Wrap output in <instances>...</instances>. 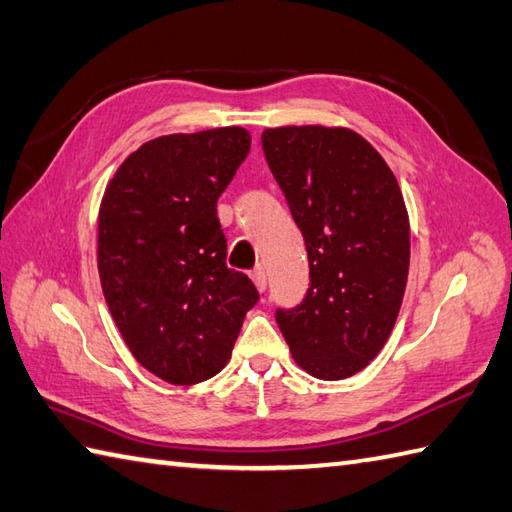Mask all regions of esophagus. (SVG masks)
<instances>
[{
  "label": "esophagus",
  "mask_w": 512,
  "mask_h": 512,
  "mask_svg": "<svg viewBox=\"0 0 512 512\" xmlns=\"http://www.w3.org/2000/svg\"><path fill=\"white\" fill-rule=\"evenodd\" d=\"M252 280H254V285H256V289L258 291H265L267 289V274H265V267H256L254 271H252Z\"/></svg>",
  "instance_id": "1"
}]
</instances>
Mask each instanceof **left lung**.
<instances>
[{"label":"left lung","mask_w":512,"mask_h":512,"mask_svg":"<svg viewBox=\"0 0 512 512\" xmlns=\"http://www.w3.org/2000/svg\"><path fill=\"white\" fill-rule=\"evenodd\" d=\"M260 141L309 258L305 298L276 309V322L307 373L349 378L378 356L400 314L411 256L400 185L347 128L287 125Z\"/></svg>","instance_id":"left-lung-1"}]
</instances>
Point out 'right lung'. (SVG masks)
<instances>
[{
    "label": "right lung",
    "instance_id": "obj_1",
    "mask_svg": "<svg viewBox=\"0 0 512 512\" xmlns=\"http://www.w3.org/2000/svg\"><path fill=\"white\" fill-rule=\"evenodd\" d=\"M249 145L236 125L159 137L121 163L103 194V296L132 356L170 384L221 371L258 302L252 280L225 263L216 216Z\"/></svg>",
    "mask_w": 512,
    "mask_h": 512
}]
</instances>
